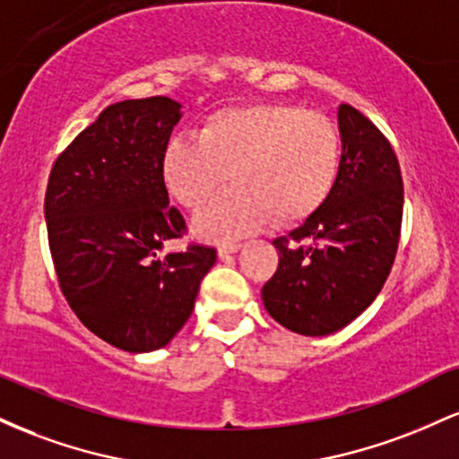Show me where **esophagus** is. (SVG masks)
<instances>
[{
  "mask_svg": "<svg viewBox=\"0 0 459 459\" xmlns=\"http://www.w3.org/2000/svg\"><path fill=\"white\" fill-rule=\"evenodd\" d=\"M241 250V244H222L218 247V256L220 259H224V256L229 255H235V252Z\"/></svg>",
  "mask_w": 459,
  "mask_h": 459,
  "instance_id": "1",
  "label": "esophagus"
}]
</instances>
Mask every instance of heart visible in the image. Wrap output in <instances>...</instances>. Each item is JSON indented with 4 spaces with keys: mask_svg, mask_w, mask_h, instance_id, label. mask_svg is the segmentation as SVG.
I'll use <instances>...</instances> for the list:
<instances>
[{
    "mask_svg": "<svg viewBox=\"0 0 459 459\" xmlns=\"http://www.w3.org/2000/svg\"><path fill=\"white\" fill-rule=\"evenodd\" d=\"M341 172V135L330 118L291 103H246L209 114L198 140L163 146L160 175L204 241H230L278 224H298L325 204Z\"/></svg>",
    "mask_w": 459,
    "mask_h": 459,
    "instance_id": "b5f03b06",
    "label": "heart"
}]
</instances>
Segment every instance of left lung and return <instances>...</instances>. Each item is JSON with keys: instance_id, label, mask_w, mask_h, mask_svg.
Here are the masks:
<instances>
[{"instance_id": "1", "label": "left lung", "mask_w": 459, "mask_h": 459, "mask_svg": "<svg viewBox=\"0 0 459 459\" xmlns=\"http://www.w3.org/2000/svg\"><path fill=\"white\" fill-rule=\"evenodd\" d=\"M341 172L324 207L278 237L265 310L287 330L325 336L345 328L382 291L397 255L403 181L391 142L367 116L339 105Z\"/></svg>"}]
</instances>
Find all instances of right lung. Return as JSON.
Returning a JSON list of instances; mask_svg holds the SVG:
<instances>
[{"label": "right lung", "mask_w": 459, "mask_h": 459, "mask_svg": "<svg viewBox=\"0 0 459 459\" xmlns=\"http://www.w3.org/2000/svg\"><path fill=\"white\" fill-rule=\"evenodd\" d=\"M178 118L181 103L168 97L109 105L60 152L47 183V235L68 307L131 354L175 339L218 256L198 244L157 256L186 233L160 175Z\"/></svg>", "instance_id": "1"}]
</instances>
